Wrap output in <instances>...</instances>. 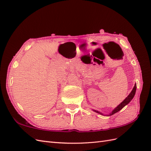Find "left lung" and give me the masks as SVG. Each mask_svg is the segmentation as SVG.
<instances>
[{"label":"left lung","mask_w":151,"mask_h":151,"mask_svg":"<svg viewBox=\"0 0 151 151\" xmlns=\"http://www.w3.org/2000/svg\"><path fill=\"white\" fill-rule=\"evenodd\" d=\"M136 84L134 85V88H133V89H132V91L130 92V93L127 96V97L124 99V100L121 102V103L119 104V105H118L115 108L114 110L112 111L111 113L110 114V115H114V114H115V113H117V112H118L119 111V110H121L122 108H124L125 106L126 105H127L129 103V102L132 101V99L134 98V95H135V93H136ZM93 111H95V112H97V113H98V114H101V115H103L102 114V113H101L100 111H97V110H93Z\"/></svg>","instance_id":"left-lung-1"}]
</instances>
